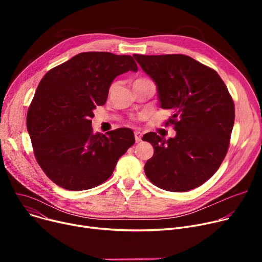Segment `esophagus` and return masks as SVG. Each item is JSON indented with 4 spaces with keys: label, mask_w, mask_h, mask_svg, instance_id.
Wrapping results in <instances>:
<instances>
[{
    "label": "esophagus",
    "mask_w": 262,
    "mask_h": 262,
    "mask_svg": "<svg viewBox=\"0 0 262 262\" xmlns=\"http://www.w3.org/2000/svg\"><path fill=\"white\" fill-rule=\"evenodd\" d=\"M141 138H142V133L139 132V130H136V132H135V139H136V142H140V141H141Z\"/></svg>",
    "instance_id": "34e87169"
}]
</instances>
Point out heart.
Returning <instances> with one entry per match:
<instances>
[{"label":"heart","instance_id":"b5f03b06","mask_svg":"<svg viewBox=\"0 0 262 262\" xmlns=\"http://www.w3.org/2000/svg\"><path fill=\"white\" fill-rule=\"evenodd\" d=\"M140 79H145V78H139V79H137V80H140ZM114 87V86H113Z\"/></svg>","mask_w":262,"mask_h":262}]
</instances>
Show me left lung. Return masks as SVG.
I'll list each match as a JSON object with an SVG mask.
<instances>
[{
  "label": "left lung",
  "mask_w": 262,
  "mask_h": 262,
  "mask_svg": "<svg viewBox=\"0 0 262 262\" xmlns=\"http://www.w3.org/2000/svg\"><path fill=\"white\" fill-rule=\"evenodd\" d=\"M133 56L155 81L160 107L173 112L167 123L176 130L168 140L152 132L143 136L154 146L145 175L167 191L200 187L217 171L228 150L235 105L227 87L213 69L186 55Z\"/></svg>",
  "instance_id": "left-lung-1"
}]
</instances>
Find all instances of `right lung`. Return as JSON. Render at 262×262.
Wrapping results in <instances>:
<instances>
[{
	"label": "right lung",
	"instance_id": "add662e5",
	"mask_svg": "<svg viewBox=\"0 0 262 262\" xmlns=\"http://www.w3.org/2000/svg\"><path fill=\"white\" fill-rule=\"evenodd\" d=\"M138 71L129 55L85 52L55 67L37 87L26 117L34 154L57 186L80 191L103 184L135 143L132 129L93 134L91 118L114 79Z\"/></svg>",
	"mask_w": 262,
	"mask_h": 262
}]
</instances>
